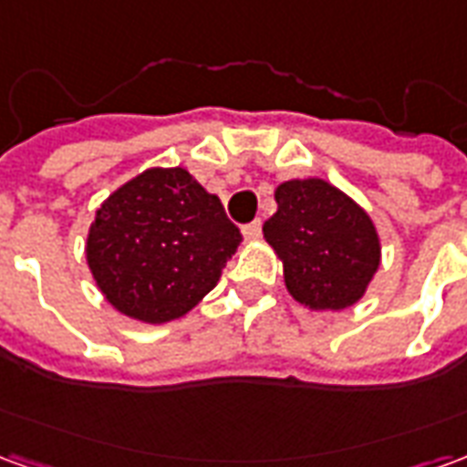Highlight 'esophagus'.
Returning a JSON list of instances; mask_svg holds the SVG:
<instances>
[{
    "mask_svg": "<svg viewBox=\"0 0 467 467\" xmlns=\"http://www.w3.org/2000/svg\"><path fill=\"white\" fill-rule=\"evenodd\" d=\"M260 234H263V223H260V220H253V223L243 224L244 240H257Z\"/></svg>",
    "mask_w": 467,
    "mask_h": 467,
    "instance_id": "34e87169",
    "label": "esophagus"
}]
</instances>
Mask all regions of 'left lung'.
<instances>
[{
    "mask_svg": "<svg viewBox=\"0 0 467 467\" xmlns=\"http://www.w3.org/2000/svg\"><path fill=\"white\" fill-rule=\"evenodd\" d=\"M275 202L277 213L263 233L283 260L287 293L310 310L358 303L380 267V237L370 214L317 177L283 182Z\"/></svg>",
    "mask_w": 467,
    "mask_h": 467,
    "instance_id": "left-lung-1",
    "label": "left lung"
}]
</instances>
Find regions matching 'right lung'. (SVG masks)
Wrapping results in <instances>:
<instances>
[{
    "instance_id": "1",
    "label": "right lung",
    "mask_w": 467,
    "mask_h": 467,
    "mask_svg": "<svg viewBox=\"0 0 467 467\" xmlns=\"http://www.w3.org/2000/svg\"><path fill=\"white\" fill-rule=\"evenodd\" d=\"M240 243L217 194L184 167H152L97 210L87 265L115 310L162 325L213 290Z\"/></svg>"
}]
</instances>
